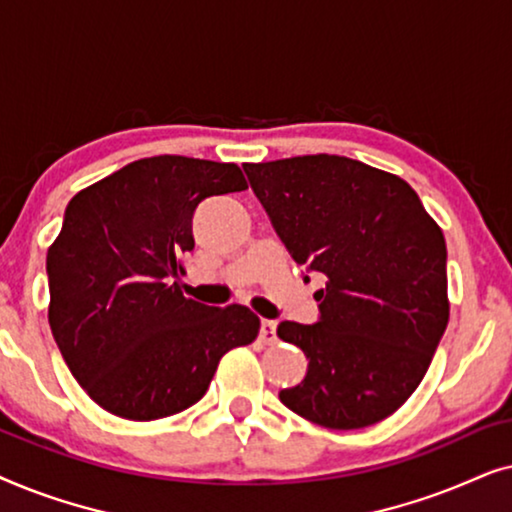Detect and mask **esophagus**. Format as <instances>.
Returning a JSON list of instances; mask_svg holds the SVG:
<instances>
[{
	"label": "esophagus",
	"instance_id": "34e87169",
	"mask_svg": "<svg viewBox=\"0 0 512 512\" xmlns=\"http://www.w3.org/2000/svg\"><path fill=\"white\" fill-rule=\"evenodd\" d=\"M261 340L265 345H272V342H277V324L272 319H263L261 321Z\"/></svg>",
	"mask_w": 512,
	"mask_h": 512
}]
</instances>
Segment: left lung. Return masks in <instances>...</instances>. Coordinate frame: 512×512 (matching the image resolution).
Listing matches in <instances>:
<instances>
[{"label": "left lung", "mask_w": 512, "mask_h": 512, "mask_svg": "<svg viewBox=\"0 0 512 512\" xmlns=\"http://www.w3.org/2000/svg\"><path fill=\"white\" fill-rule=\"evenodd\" d=\"M244 172L293 261L326 277L319 319L277 326L310 359L279 401L326 429L382 422L419 387L450 319L443 230L401 177L359 160L319 153Z\"/></svg>", "instance_id": "8db88e82"}]
</instances>
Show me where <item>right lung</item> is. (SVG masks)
I'll use <instances>...</instances> for the list:
<instances>
[{"label": "right lung", "mask_w": 512, "mask_h": 512, "mask_svg": "<svg viewBox=\"0 0 512 512\" xmlns=\"http://www.w3.org/2000/svg\"><path fill=\"white\" fill-rule=\"evenodd\" d=\"M233 163L135 160L76 193L46 256L48 324L86 394L111 415L151 422L198 403L221 356L256 340L249 307L181 293L193 214L244 191Z\"/></svg>", "instance_id": "1"}]
</instances>
